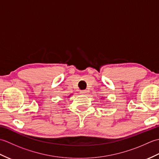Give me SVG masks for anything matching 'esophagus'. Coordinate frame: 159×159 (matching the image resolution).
I'll use <instances>...</instances> for the list:
<instances>
[{
	"mask_svg": "<svg viewBox=\"0 0 159 159\" xmlns=\"http://www.w3.org/2000/svg\"><path fill=\"white\" fill-rule=\"evenodd\" d=\"M81 93L83 94V95H85V94L87 93V91H86V90H83V91H81Z\"/></svg>",
	"mask_w": 159,
	"mask_h": 159,
	"instance_id": "1",
	"label": "esophagus"
}]
</instances>
